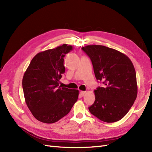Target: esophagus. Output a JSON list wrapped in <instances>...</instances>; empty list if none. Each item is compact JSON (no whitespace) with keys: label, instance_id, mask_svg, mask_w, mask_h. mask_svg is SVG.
I'll return each mask as SVG.
<instances>
[{"label":"esophagus","instance_id":"34e87169","mask_svg":"<svg viewBox=\"0 0 152 152\" xmlns=\"http://www.w3.org/2000/svg\"><path fill=\"white\" fill-rule=\"evenodd\" d=\"M86 93V91H80V95L81 96H84Z\"/></svg>","mask_w":152,"mask_h":152}]
</instances>
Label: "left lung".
Wrapping results in <instances>:
<instances>
[{
	"label": "left lung",
	"mask_w": 152,
	"mask_h": 152,
	"mask_svg": "<svg viewBox=\"0 0 152 152\" xmlns=\"http://www.w3.org/2000/svg\"><path fill=\"white\" fill-rule=\"evenodd\" d=\"M82 49L91 59L96 79L103 84L94 90L95 101L89 112L105 122L120 121L137 97L134 65L126 55L104 45H89Z\"/></svg>",
	"instance_id": "8db88e82"
}]
</instances>
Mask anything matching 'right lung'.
<instances>
[{
	"instance_id": "obj_1",
	"label": "right lung",
	"mask_w": 152,
	"mask_h": 152,
	"mask_svg": "<svg viewBox=\"0 0 152 152\" xmlns=\"http://www.w3.org/2000/svg\"><path fill=\"white\" fill-rule=\"evenodd\" d=\"M73 49L63 44L37 54L24 73L23 89L27 107L40 122L52 124L65 117L77 101L79 91L59 87L65 72L64 57Z\"/></svg>"
}]
</instances>
